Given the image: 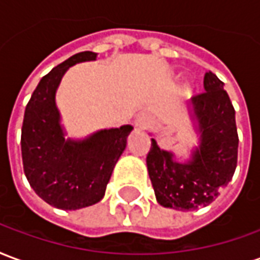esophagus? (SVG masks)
<instances>
[{
  "instance_id": "esophagus-1",
  "label": "esophagus",
  "mask_w": 260,
  "mask_h": 260,
  "mask_svg": "<svg viewBox=\"0 0 260 260\" xmlns=\"http://www.w3.org/2000/svg\"><path fill=\"white\" fill-rule=\"evenodd\" d=\"M135 125L139 129H150L153 125L152 117L149 114H141L135 121Z\"/></svg>"
}]
</instances>
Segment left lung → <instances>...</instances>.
Returning a JSON list of instances; mask_svg holds the SVG:
<instances>
[{
  "instance_id": "obj_1",
  "label": "left lung",
  "mask_w": 260,
  "mask_h": 260,
  "mask_svg": "<svg viewBox=\"0 0 260 260\" xmlns=\"http://www.w3.org/2000/svg\"><path fill=\"white\" fill-rule=\"evenodd\" d=\"M205 91L189 102L199 132V146L185 163L160 149L152 139L146 164L157 202L175 210H195L210 205L227 186L237 167L238 134L235 110L224 83L213 72L203 79Z\"/></svg>"
}]
</instances>
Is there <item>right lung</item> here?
Segmentation results:
<instances>
[{
    "instance_id": "right-lung-1",
    "label": "right lung",
    "mask_w": 260,
    "mask_h": 260,
    "mask_svg": "<svg viewBox=\"0 0 260 260\" xmlns=\"http://www.w3.org/2000/svg\"><path fill=\"white\" fill-rule=\"evenodd\" d=\"M96 58V53L83 51L51 69L39 82L23 117L20 147L26 178L43 201L64 210L102 201L134 129L124 125L97 131L85 139H65L55 104L59 82L69 67Z\"/></svg>"
}]
</instances>
